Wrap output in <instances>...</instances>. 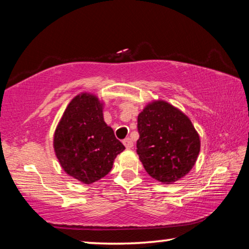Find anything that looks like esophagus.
Returning <instances> with one entry per match:
<instances>
[{"label": "esophagus", "instance_id": "34e87169", "mask_svg": "<svg viewBox=\"0 0 249 249\" xmlns=\"http://www.w3.org/2000/svg\"><path fill=\"white\" fill-rule=\"evenodd\" d=\"M123 144L125 145L126 148L130 149V148H132V147H133V141L130 140L129 137H127V138H125V140L123 141Z\"/></svg>", "mask_w": 249, "mask_h": 249}]
</instances>
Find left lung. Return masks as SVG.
I'll return each mask as SVG.
<instances>
[{
    "label": "left lung",
    "mask_w": 249,
    "mask_h": 249,
    "mask_svg": "<svg viewBox=\"0 0 249 249\" xmlns=\"http://www.w3.org/2000/svg\"><path fill=\"white\" fill-rule=\"evenodd\" d=\"M137 155L151 178L172 183L192 169L200 137L191 121L165 101L147 105L138 115Z\"/></svg>",
    "instance_id": "1"
}]
</instances>
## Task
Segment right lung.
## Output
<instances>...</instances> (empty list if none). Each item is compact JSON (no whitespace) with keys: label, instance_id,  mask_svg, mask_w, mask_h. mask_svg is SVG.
<instances>
[{"label":"right lung","instance_id":"obj_1","mask_svg":"<svg viewBox=\"0 0 249 249\" xmlns=\"http://www.w3.org/2000/svg\"><path fill=\"white\" fill-rule=\"evenodd\" d=\"M53 148L67 174L90 184L111 171L125 147L105 124L99 99L82 93L67 107L54 132Z\"/></svg>","mask_w":249,"mask_h":249}]
</instances>
